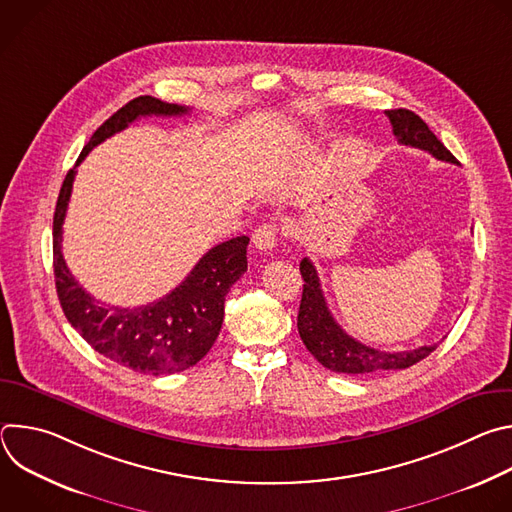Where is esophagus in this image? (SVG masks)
I'll list each match as a JSON object with an SVG mask.
<instances>
[{
    "mask_svg": "<svg viewBox=\"0 0 512 512\" xmlns=\"http://www.w3.org/2000/svg\"><path fill=\"white\" fill-rule=\"evenodd\" d=\"M277 235H279V225H275V223H263V225H259V227L255 229V233H253V245H255V249L265 251V253L273 251V247L277 245Z\"/></svg>",
    "mask_w": 512,
    "mask_h": 512,
    "instance_id": "esophagus-1",
    "label": "esophagus"
}]
</instances>
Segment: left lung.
Listing matches in <instances>:
<instances>
[{
	"label": "left lung",
	"instance_id": "1",
	"mask_svg": "<svg viewBox=\"0 0 512 512\" xmlns=\"http://www.w3.org/2000/svg\"><path fill=\"white\" fill-rule=\"evenodd\" d=\"M387 117L393 125V133L399 143L431 154L435 160L458 164L446 145L433 135L427 123L409 109H391ZM304 279V294L298 314V332L306 348L318 358L320 364L334 373L344 375H373L397 369H409L415 362L429 356L440 344L419 346L415 350L385 352L371 348L348 336L332 318L326 298L320 287V277L314 263L304 257L300 263Z\"/></svg>",
	"mask_w": 512,
	"mask_h": 512
}]
</instances>
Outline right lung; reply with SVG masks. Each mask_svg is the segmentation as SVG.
I'll use <instances>...</instances> for the list:
<instances>
[{
    "label": "right lung",
    "mask_w": 512,
    "mask_h": 512,
    "mask_svg": "<svg viewBox=\"0 0 512 512\" xmlns=\"http://www.w3.org/2000/svg\"><path fill=\"white\" fill-rule=\"evenodd\" d=\"M190 109L143 95L113 113L89 139L68 170L54 210L52 255L56 294L66 320L99 354L143 375L186 371L212 348L225 318V298L247 271L249 237L212 247L170 294L139 308L107 306L83 289L62 257V223L79 164L107 137L148 115H186Z\"/></svg>",
    "instance_id": "1"
}]
</instances>
